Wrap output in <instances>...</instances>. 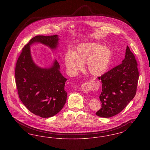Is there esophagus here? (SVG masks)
<instances>
[{"instance_id": "obj_1", "label": "esophagus", "mask_w": 150, "mask_h": 150, "mask_svg": "<svg viewBox=\"0 0 150 150\" xmlns=\"http://www.w3.org/2000/svg\"><path fill=\"white\" fill-rule=\"evenodd\" d=\"M92 86L93 82L91 81H89L81 85V89L84 93H88Z\"/></svg>"}]
</instances>
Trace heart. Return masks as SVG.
Listing matches in <instances>:
<instances>
[{
	"label": "heart",
	"mask_w": 150,
	"mask_h": 150,
	"mask_svg": "<svg viewBox=\"0 0 150 150\" xmlns=\"http://www.w3.org/2000/svg\"><path fill=\"white\" fill-rule=\"evenodd\" d=\"M112 57L110 48L98 43H84L78 45L74 52L66 53L64 64L71 75H76L86 63L89 72L94 76H100L107 71Z\"/></svg>",
	"instance_id": "1"
}]
</instances>
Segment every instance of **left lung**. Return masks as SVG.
<instances>
[{
	"label": "left lung",
	"mask_w": 150,
	"mask_h": 150,
	"mask_svg": "<svg viewBox=\"0 0 150 150\" xmlns=\"http://www.w3.org/2000/svg\"><path fill=\"white\" fill-rule=\"evenodd\" d=\"M137 62L127 46L125 58L121 64L98 78L102 91L100 96L102 108L96 115L110 117L120 113L136 95L139 79Z\"/></svg>",
	"instance_id": "left-lung-1"
}]
</instances>
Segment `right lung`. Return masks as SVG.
<instances>
[{
  "instance_id": "right-lung-1",
  "label": "right lung",
  "mask_w": 150,
  "mask_h": 150,
  "mask_svg": "<svg viewBox=\"0 0 150 150\" xmlns=\"http://www.w3.org/2000/svg\"><path fill=\"white\" fill-rule=\"evenodd\" d=\"M58 41L57 35L36 36L23 48L16 64L15 80L20 99L31 112L44 118L57 114L64 106L67 79L59 71L57 60L49 68L37 66L32 59L30 46L40 43L55 50Z\"/></svg>"
}]
</instances>
